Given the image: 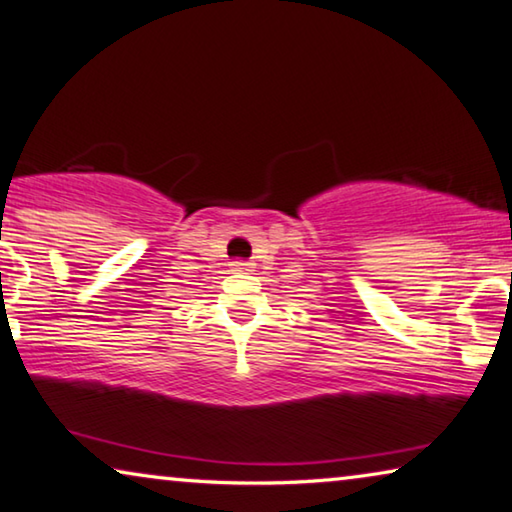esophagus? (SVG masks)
Returning <instances> with one entry per match:
<instances>
[{
    "label": "esophagus",
    "mask_w": 512,
    "mask_h": 512,
    "mask_svg": "<svg viewBox=\"0 0 512 512\" xmlns=\"http://www.w3.org/2000/svg\"><path fill=\"white\" fill-rule=\"evenodd\" d=\"M232 266L236 271H250L253 269V262H243V259H239V262H234Z\"/></svg>",
    "instance_id": "34e87169"
}]
</instances>
